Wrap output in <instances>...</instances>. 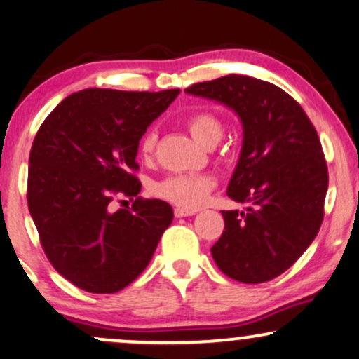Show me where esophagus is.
Listing matches in <instances>:
<instances>
[{
    "label": "esophagus",
    "mask_w": 359,
    "mask_h": 359,
    "mask_svg": "<svg viewBox=\"0 0 359 359\" xmlns=\"http://www.w3.org/2000/svg\"><path fill=\"white\" fill-rule=\"evenodd\" d=\"M196 215V210H184V208H175L176 218H183V216H193Z\"/></svg>",
    "instance_id": "1"
}]
</instances>
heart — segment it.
<instances>
[{"instance_id": "obj_1", "label": "heart", "mask_w": 359, "mask_h": 359, "mask_svg": "<svg viewBox=\"0 0 359 359\" xmlns=\"http://www.w3.org/2000/svg\"><path fill=\"white\" fill-rule=\"evenodd\" d=\"M187 128L191 133L193 138L203 146L210 143V141L219 140L221 133H223L219 119L208 111L191 114L187 119ZM154 141H156V135L153 131L144 133L140 143V149L144 156L151 154ZM211 188H213V181L208 176L171 175L154 184L153 191L159 198H165V200L175 203L178 206L198 208L206 201Z\"/></svg>"}]
</instances>
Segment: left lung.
<instances>
[{"label":"left lung","mask_w":359,"mask_h":359,"mask_svg":"<svg viewBox=\"0 0 359 359\" xmlns=\"http://www.w3.org/2000/svg\"><path fill=\"white\" fill-rule=\"evenodd\" d=\"M184 93L224 104L243 128L226 193L248 208L223 211L215 263L236 281L273 280L293 266L323 223L328 168L315 126L287 93L263 79L228 74Z\"/></svg>","instance_id":"obj_1"}]
</instances>
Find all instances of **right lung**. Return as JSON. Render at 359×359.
Wrapping results in <instances>:
<instances>
[{
    "instance_id": "add662e5",
    "label": "right lung",
    "mask_w": 359,
    "mask_h": 359,
    "mask_svg": "<svg viewBox=\"0 0 359 359\" xmlns=\"http://www.w3.org/2000/svg\"><path fill=\"white\" fill-rule=\"evenodd\" d=\"M180 90L88 88L65 98L44 119L29 153L28 208L48 259L90 293H116L153 258L172 221L161 200L136 198L109 210L118 193L138 196L141 136Z\"/></svg>"
}]
</instances>
